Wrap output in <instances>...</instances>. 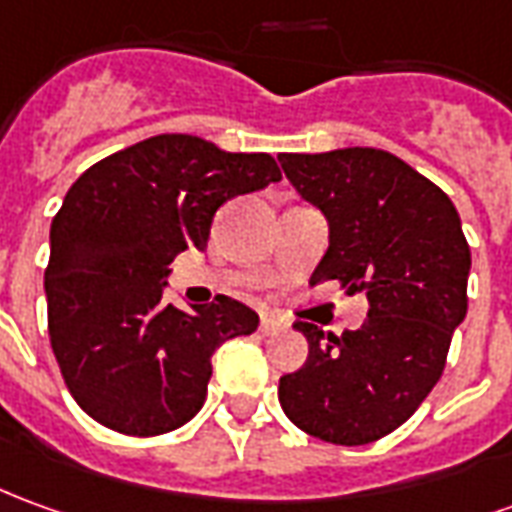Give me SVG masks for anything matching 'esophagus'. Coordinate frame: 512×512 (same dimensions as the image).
<instances>
[{
	"mask_svg": "<svg viewBox=\"0 0 512 512\" xmlns=\"http://www.w3.org/2000/svg\"><path fill=\"white\" fill-rule=\"evenodd\" d=\"M285 330V321L277 316H260V332H266V335H271V332H280Z\"/></svg>",
	"mask_w": 512,
	"mask_h": 512,
	"instance_id": "obj_1",
	"label": "esophagus"
}]
</instances>
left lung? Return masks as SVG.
Here are the masks:
<instances>
[{
	"mask_svg": "<svg viewBox=\"0 0 512 512\" xmlns=\"http://www.w3.org/2000/svg\"><path fill=\"white\" fill-rule=\"evenodd\" d=\"M282 171L330 221V249L310 282L363 293L360 330L310 321L305 366L280 377V405L299 430L341 446L380 441L441 380L468 310L471 249L452 199L391 152L352 146L280 155Z\"/></svg>",
	"mask_w": 512,
	"mask_h": 512,
	"instance_id": "obj_1",
	"label": "left lung"
}]
</instances>
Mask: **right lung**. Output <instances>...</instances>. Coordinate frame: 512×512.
<instances>
[{"label":"right lung","mask_w":512,"mask_h":512,"mask_svg":"<svg viewBox=\"0 0 512 512\" xmlns=\"http://www.w3.org/2000/svg\"><path fill=\"white\" fill-rule=\"evenodd\" d=\"M271 155L155 135L94 163L52 219L44 274L49 341L74 402L107 430L163 435L202 410L210 357L257 330L219 296L194 313L163 302L169 263L205 249L227 199L280 182Z\"/></svg>","instance_id":"add662e5"}]
</instances>
